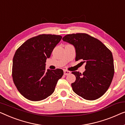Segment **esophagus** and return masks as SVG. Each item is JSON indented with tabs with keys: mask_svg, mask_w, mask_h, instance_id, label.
I'll use <instances>...</instances> for the list:
<instances>
[{
	"mask_svg": "<svg viewBox=\"0 0 125 125\" xmlns=\"http://www.w3.org/2000/svg\"><path fill=\"white\" fill-rule=\"evenodd\" d=\"M71 73V72L69 71H67V70H64V75H68Z\"/></svg>",
	"mask_w": 125,
	"mask_h": 125,
	"instance_id": "34e87169",
	"label": "esophagus"
}]
</instances>
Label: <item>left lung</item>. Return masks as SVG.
Instances as JSON below:
<instances>
[{"mask_svg": "<svg viewBox=\"0 0 125 125\" xmlns=\"http://www.w3.org/2000/svg\"><path fill=\"white\" fill-rule=\"evenodd\" d=\"M63 41L74 46L75 61L85 63V71H73L76 80L73 90L82 98L94 100L106 92L113 80L115 68L112 53L100 40L86 33L66 35Z\"/></svg>", "mask_w": 125, "mask_h": 125, "instance_id": "left-lung-1", "label": "left lung"}]
</instances>
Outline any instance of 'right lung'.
I'll use <instances>...</instances> for the list:
<instances>
[{
  "mask_svg": "<svg viewBox=\"0 0 125 125\" xmlns=\"http://www.w3.org/2000/svg\"><path fill=\"white\" fill-rule=\"evenodd\" d=\"M62 38L59 35L40 34L29 38L17 49L13 58L12 78L24 97L41 101L54 92L63 71L46 70L45 63Z\"/></svg>",
  "mask_w": 125,
  "mask_h": 125,
  "instance_id": "1",
  "label": "right lung"
}]
</instances>
